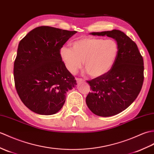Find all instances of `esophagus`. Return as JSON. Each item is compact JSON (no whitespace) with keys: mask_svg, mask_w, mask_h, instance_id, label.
I'll list each match as a JSON object with an SVG mask.
<instances>
[{"mask_svg":"<svg viewBox=\"0 0 154 154\" xmlns=\"http://www.w3.org/2000/svg\"><path fill=\"white\" fill-rule=\"evenodd\" d=\"M75 79H76L77 82V83H80L81 82H83L84 81V80L82 79H79V78H76Z\"/></svg>","mask_w":154,"mask_h":154,"instance_id":"34e87169","label":"esophagus"}]
</instances>
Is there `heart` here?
Here are the masks:
<instances>
[{"mask_svg":"<svg viewBox=\"0 0 154 154\" xmlns=\"http://www.w3.org/2000/svg\"><path fill=\"white\" fill-rule=\"evenodd\" d=\"M118 52V45L113 39L85 37L73 42L72 48L62 46L60 56L70 73H76L84 61L89 75L97 78L108 73L112 68Z\"/></svg>","mask_w":154,"mask_h":154,"instance_id":"obj_1","label":"heart"}]
</instances>
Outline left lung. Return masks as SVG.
Returning a JSON list of instances; mask_svg holds the SVG:
<instances>
[{"mask_svg":"<svg viewBox=\"0 0 154 154\" xmlns=\"http://www.w3.org/2000/svg\"><path fill=\"white\" fill-rule=\"evenodd\" d=\"M90 34L114 38L119 52L108 73L87 81L92 92L86 98V103L96 116H115L127 109L140 93L144 81V61L137 45L121 31L113 29Z\"/></svg>","mask_w":154,"mask_h":154,"instance_id":"left-lung-1","label":"left lung"}]
</instances>
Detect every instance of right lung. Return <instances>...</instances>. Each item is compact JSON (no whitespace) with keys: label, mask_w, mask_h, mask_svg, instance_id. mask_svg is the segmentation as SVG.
Here are the masks:
<instances>
[{"label":"right lung","mask_w":154,"mask_h":154,"mask_svg":"<svg viewBox=\"0 0 154 154\" xmlns=\"http://www.w3.org/2000/svg\"><path fill=\"white\" fill-rule=\"evenodd\" d=\"M76 33L41 26L20 41L14 65V82L21 100L32 112L45 116L58 112L66 92L77 85L60 56V48Z\"/></svg>","instance_id":"obj_1"}]
</instances>
